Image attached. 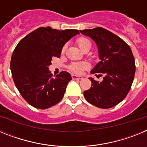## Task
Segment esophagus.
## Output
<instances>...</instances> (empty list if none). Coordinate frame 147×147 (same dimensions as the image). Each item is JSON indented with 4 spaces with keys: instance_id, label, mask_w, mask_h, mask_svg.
<instances>
[{
    "instance_id": "esophagus-1",
    "label": "esophagus",
    "mask_w": 147,
    "mask_h": 147,
    "mask_svg": "<svg viewBox=\"0 0 147 147\" xmlns=\"http://www.w3.org/2000/svg\"><path fill=\"white\" fill-rule=\"evenodd\" d=\"M72 79H73V80H82L83 76H76V75L73 74L72 75Z\"/></svg>"
}]
</instances>
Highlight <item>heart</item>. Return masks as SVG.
<instances>
[{"instance_id":"obj_1","label":"heart","mask_w":147,"mask_h":147,"mask_svg":"<svg viewBox=\"0 0 147 147\" xmlns=\"http://www.w3.org/2000/svg\"><path fill=\"white\" fill-rule=\"evenodd\" d=\"M77 44L78 46L80 47V49L82 51H83L86 48L90 47V46L91 47L90 41L88 39L85 38V37H80V38L78 39ZM65 49V47L62 49V52L64 51ZM87 67H88V65L85 62H75V63H73V64L71 65L70 69L73 72L76 73V74H81L83 70L85 69Z\"/></svg>"}]
</instances>
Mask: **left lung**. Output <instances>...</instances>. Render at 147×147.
Instances as JSON below:
<instances>
[{"instance_id": "obj_1", "label": "left lung", "mask_w": 147, "mask_h": 147, "mask_svg": "<svg viewBox=\"0 0 147 147\" xmlns=\"http://www.w3.org/2000/svg\"><path fill=\"white\" fill-rule=\"evenodd\" d=\"M96 42L100 61L90 74L103 76L102 82L90 77L91 88L84 92L89 103L107 109L120 103L127 96L136 73L135 59L129 46L124 40L102 27L80 31Z\"/></svg>"}]
</instances>
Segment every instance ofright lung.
I'll use <instances>...</instances> for the list:
<instances>
[{"instance_id":"1","label":"right lung","mask_w":147,"mask_h":147,"mask_svg":"<svg viewBox=\"0 0 147 147\" xmlns=\"http://www.w3.org/2000/svg\"><path fill=\"white\" fill-rule=\"evenodd\" d=\"M76 29L40 27L20 40L13 51L10 68L23 98L33 107L47 109L62 100L72 78L62 71L55 78L49 71L53 57H59L65 44L79 34Z\"/></svg>"}]
</instances>
